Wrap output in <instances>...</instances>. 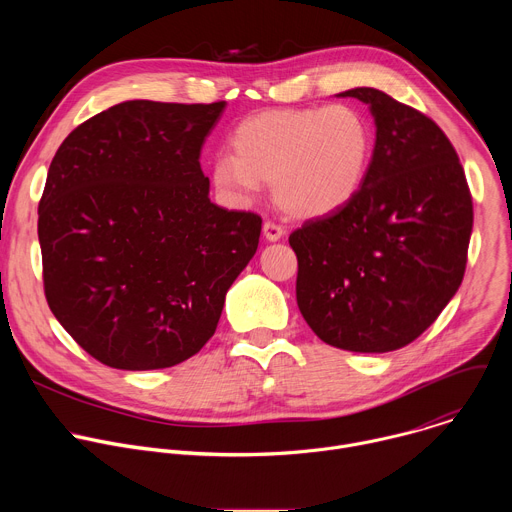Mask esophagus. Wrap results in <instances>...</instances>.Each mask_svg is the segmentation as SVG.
I'll use <instances>...</instances> for the list:
<instances>
[{
    "label": "esophagus",
    "mask_w": 512,
    "mask_h": 512,
    "mask_svg": "<svg viewBox=\"0 0 512 512\" xmlns=\"http://www.w3.org/2000/svg\"><path fill=\"white\" fill-rule=\"evenodd\" d=\"M263 235L267 241H279L283 237V227L271 223V221H265L263 223Z\"/></svg>",
    "instance_id": "1"
}]
</instances>
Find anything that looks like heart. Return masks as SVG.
I'll use <instances>...</instances> for the list:
<instances>
[{
    "mask_svg": "<svg viewBox=\"0 0 512 512\" xmlns=\"http://www.w3.org/2000/svg\"><path fill=\"white\" fill-rule=\"evenodd\" d=\"M233 156L212 164V184L233 202H251L273 182L275 202L291 216L316 218L346 206L373 156V133L346 105L287 107L243 119L231 135Z\"/></svg>",
    "mask_w": 512,
    "mask_h": 512,
    "instance_id": "heart-1",
    "label": "heart"
}]
</instances>
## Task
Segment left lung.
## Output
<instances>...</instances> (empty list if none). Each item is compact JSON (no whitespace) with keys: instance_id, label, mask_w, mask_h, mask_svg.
Instances as JSON below:
<instances>
[{"instance_id":"obj_1","label":"left lung","mask_w":512,"mask_h":512,"mask_svg":"<svg viewBox=\"0 0 512 512\" xmlns=\"http://www.w3.org/2000/svg\"><path fill=\"white\" fill-rule=\"evenodd\" d=\"M377 125L358 194L289 235L298 308L320 340L389 352L421 336L458 291L472 235V196L454 145L421 111L358 87Z\"/></svg>"}]
</instances>
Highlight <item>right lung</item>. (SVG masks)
I'll return each instance as SVG.
<instances>
[{
    "mask_svg": "<svg viewBox=\"0 0 512 512\" xmlns=\"http://www.w3.org/2000/svg\"><path fill=\"white\" fill-rule=\"evenodd\" d=\"M225 101H125L58 148L38 206L46 302L93 358L168 369L214 334L261 216L210 202L200 168Z\"/></svg>",
    "mask_w": 512,
    "mask_h": 512,
    "instance_id": "right-lung-1",
    "label": "right lung"
}]
</instances>
